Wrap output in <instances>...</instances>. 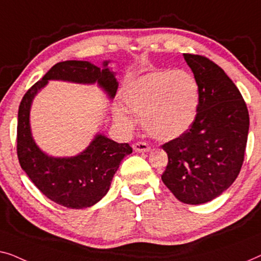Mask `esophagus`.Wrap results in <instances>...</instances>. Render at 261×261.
<instances>
[{"label":"esophagus","mask_w":261,"mask_h":261,"mask_svg":"<svg viewBox=\"0 0 261 261\" xmlns=\"http://www.w3.org/2000/svg\"><path fill=\"white\" fill-rule=\"evenodd\" d=\"M132 148L136 152H148L150 150V146L144 142H137L132 145Z\"/></svg>","instance_id":"34e87169"}]
</instances>
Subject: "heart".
Returning <instances> with one entry per match:
<instances>
[{"label": "heart", "instance_id": "obj_1", "mask_svg": "<svg viewBox=\"0 0 261 261\" xmlns=\"http://www.w3.org/2000/svg\"><path fill=\"white\" fill-rule=\"evenodd\" d=\"M123 108L113 109V118L125 131H131L141 117L144 130L160 141H172L187 132L196 118L200 86L185 69H153L127 84L123 91Z\"/></svg>", "mask_w": 261, "mask_h": 261}]
</instances>
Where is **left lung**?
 I'll return each instance as SVG.
<instances>
[{
	"mask_svg": "<svg viewBox=\"0 0 261 261\" xmlns=\"http://www.w3.org/2000/svg\"><path fill=\"white\" fill-rule=\"evenodd\" d=\"M200 86V104L193 125L181 137L162 145L168 166L162 181L187 204L214 200L239 175L249 129L240 91L209 59L183 54Z\"/></svg>",
	"mask_w": 261,
	"mask_h": 261,
	"instance_id": "left-lung-1",
	"label": "left lung"
}]
</instances>
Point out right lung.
I'll return each instance as SVG.
<instances>
[{
	"instance_id": "1",
	"label": "right lung",
	"mask_w": 261,
	"mask_h": 261,
	"mask_svg": "<svg viewBox=\"0 0 261 261\" xmlns=\"http://www.w3.org/2000/svg\"><path fill=\"white\" fill-rule=\"evenodd\" d=\"M111 60L98 67L90 61L67 60L54 65L41 80L22 98L17 115V157L23 171L40 192L66 208L92 207L109 192L113 175L132 148L117 143L98 132L89 146L75 156L54 157L36 144L31 129L33 100L49 80L93 85L104 91L110 100L115 98L118 82L116 72L109 67Z\"/></svg>"
}]
</instances>
